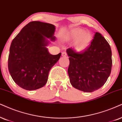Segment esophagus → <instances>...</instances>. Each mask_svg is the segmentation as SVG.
<instances>
[{
    "mask_svg": "<svg viewBox=\"0 0 122 122\" xmlns=\"http://www.w3.org/2000/svg\"><path fill=\"white\" fill-rule=\"evenodd\" d=\"M62 56L64 57H66L67 56V54H66V52H62Z\"/></svg>",
    "mask_w": 122,
    "mask_h": 122,
    "instance_id": "obj_1",
    "label": "esophagus"
}]
</instances>
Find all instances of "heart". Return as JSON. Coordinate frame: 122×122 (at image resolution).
<instances>
[{
  "mask_svg": "<svg viewBox=\"0 0 122 122\" xmlns=\"http://www.w3.org/2000/svg\"><path fill=\"white\" fill-rule=\"evenodd\" d=\"M66 38L70 41H75V50L81 52L85 50L90 45L92 41V35L89 31L78 29L69 33Z\"/></svg>",
  "mask_w": 122,
  "mask_h": 122,
  "instance_id": "heart-1",
  "label": "heart"
}]
</instances>
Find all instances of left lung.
Here are the masks:
<instances>
[{
	"label": "left lung",
	"mask_w": 122,
	"mask_h": 122,
	"mask_svg": "<svg viewBox=\"0 0 122 122\" xmlns=\"http://www.w3.org/2000/svg\"><path fill=\"white\" fill-rule=\"evenodd\" d=\"M67 70L72 87L80 91L92 92L106 83L112 67V50L109 44L99 33H96L91 45L81 52L69 48Z\"/></svg>",
	"instance_id": "obj_1"
}]
</instances>
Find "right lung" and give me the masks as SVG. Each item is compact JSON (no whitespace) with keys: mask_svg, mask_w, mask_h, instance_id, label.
<instances>
[{"mask_svg":"<svg viewBox=\"0 0 122 122\" xmlns=\"http://www.w3.org/2000/svg\"><path fill=\"white\" fill-rule=\"evenodd\" d=\"M53 25L31 21L24 26L12 41L8 57V70L18 86L32 91L43 87L49 72L60 59L61 53L52 55L47 48V38L52 41Z\"/></svg>","mask_w":122,"mask_h":122,"instance_id":"right-lung-1","label":"right lung"}]
</instances>
